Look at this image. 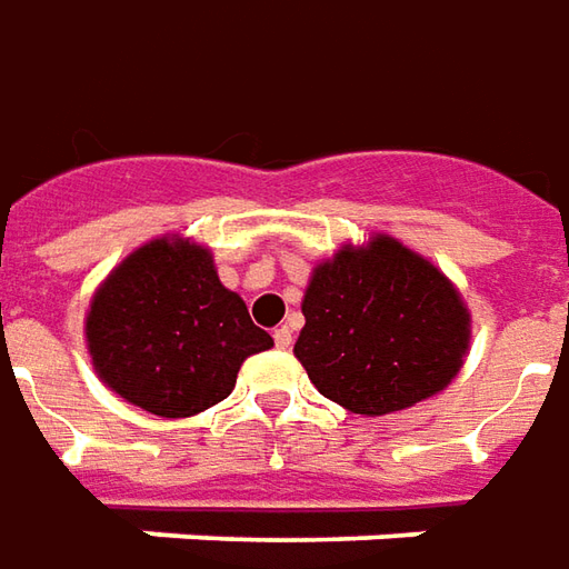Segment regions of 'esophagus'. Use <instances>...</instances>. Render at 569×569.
<instances>
[{
  "instance_id": "34e87169",
  "label": "esophagus",
  "mask_w": 569,
  "mask_h": 569,
  "mask_svg": "<svg viewBox=\"0 0 569 569\" xmlns=\"http://www.w3.org/2000/svg\"><path fill=\"white\" fill-rule=\"evenodd\" d=\"M273 342H277V349H289L292 346V330L289 327H277L273 330Z\"/></svg>"
}]
</instances>
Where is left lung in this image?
I'll use <instances>...</instances> for the list:
<instances>
[{
	"label": "left lung",
	"instance_id": "left-lung-1",
	"mask_svg": "<svg viewBox=\"0 0 569 569\" xmlns=\"http://www.w3.org/2000/svg\"><path fill=\"white\" fill-rule=\"evenodd\" d=\"M301 315L296 358L317 392L351 415H392L442 392L470 342L455 283L382 233L320 261Z\"/></svg>",
	"mask_w": 569,
	"mask_h": 569
}]
</instances>
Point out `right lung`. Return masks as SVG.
<instances>
[{
  "label": "right lung",
  "instance_id": "add662e5",
  "mask_svg": "<svg viewBox=\"0 0 569 569\" xmlns=\"http://www.w3.org/2000/svg\"><path fill=\"white\" fill-rule=\"evenodd\" d=\"M273 346L214 258L161 236L130 252L96 289L87 349L99 380L158 417H192L233 392L249 355Z\"/></svg>",
  "mask_w": 569,
  "mask_h": 569
}]
</instances>
